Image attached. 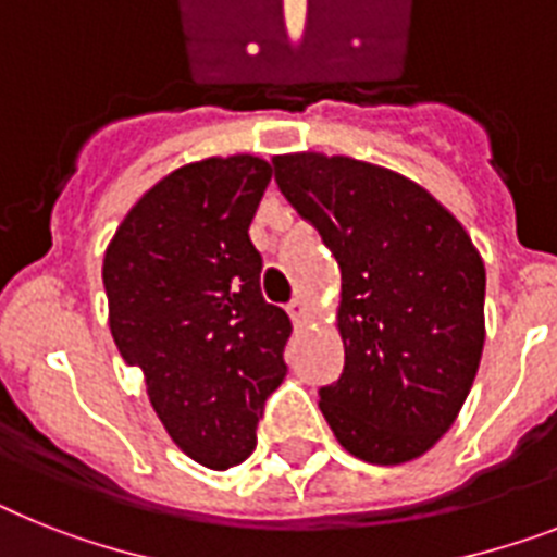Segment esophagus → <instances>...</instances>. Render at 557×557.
<instances>
[{
  "label": "esophagus",
  "mask_w": 557,
  "mask_h": 557,
  "mask_svg": "<svg viewBox=\"0 0 557 557\" xmlns=\"http://www.w3.org/2000/svg\"><path fill=\"white\" fill-rule=\"evenodd\" d=\"M287 312H289V319H293V324H305L307 321V315H310V310H307V305L305 301H301V298H293V301H289L287 305Z\"/></svg>",
  "instance_id": "obj_1"
}]
</instances>
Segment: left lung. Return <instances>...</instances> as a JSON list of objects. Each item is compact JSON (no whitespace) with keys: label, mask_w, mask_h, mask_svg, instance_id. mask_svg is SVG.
Instances as JSON below:
<instances>
[{"label":"left lung","mask_w":557,"mask_h":557,"mask_svg":"<svg viewBox=\"0 0 557 557\" xmlns=\"http://www.w3.org/2000/svg\"><path fill=\"white\" fill-rule=\"evenodd\" d=\"M284 199L342 268V379L319 407L335 441L381 467L433 449L484 352L486 270L433 193L381 164L315 150L273 159Z\"/></svg>","instance_id":"obj_1"}]
</instances>
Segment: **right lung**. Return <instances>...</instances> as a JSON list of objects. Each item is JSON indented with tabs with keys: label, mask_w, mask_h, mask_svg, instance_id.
Here are the masks:
<instances>
[{
	"label": "right lung",
	"mask_w": 557,
	"mask_h": 557,
	"mask_svg": "<svg viewBox=\"0 0 557 557\" xmlns=\"http://www.w3.org/2000/svg\"><path fill=\"white\" fill-rule=\"evenodd\" d=\"M270 176L250 153L182 164L127 210L104 250L110 335L145 372L170 438L207 470L250 458L264 401L287 375L293 324L261 296L247 233Z\"/></svg>",
	"instance_id": "obj_1"
}]
</instances>
